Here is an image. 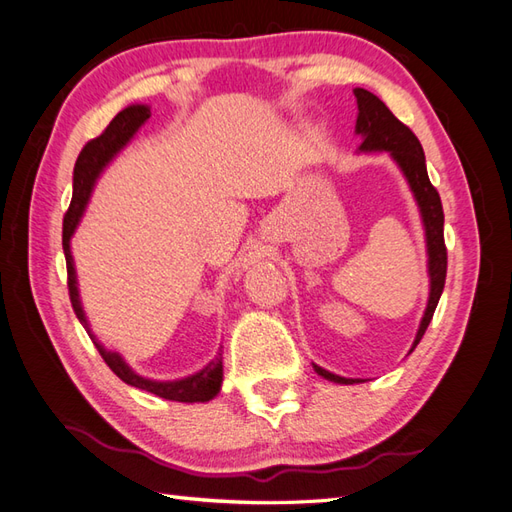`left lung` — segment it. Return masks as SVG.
<instances>
[{"label":"left lung","mask_w":512,"mask_h":512,"mask_svg":"<svg viewBox=\"0 0 512 512\" xmlns=\"http://www.w3.org/2000/svg\"><path fill=\"white\" fill-rule=\"evenodd\" d=\"M355 100H358V122H355V133L362 137L360 152H388L395 163L401 168L403 176L412 189L414 200H417L421 220L425 227V242H427V272H430V299H427V307L423 320L414 338L412 349H417L421 342L427 325L434 316V310L441 299L447 277V248L443 237V205L441 196H438L436 187L430 183L425 168V154L421 148V141L412 130L401 124L395 115L390 113L388 106L366 89H353ZM314 371L336 384H358L362 379H347L325 371L318 364H314Z\"/></svg>","instance_id":"1"}]
</instances>
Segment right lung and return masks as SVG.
Here are the masks:
<instances>
[{
	"label": "right lung",
	"mask_w": 512,
	"mask_h": 512,
	"mask_svg": "<svg viewBox=\"0 0 512 512\" xmlns=\"http://www.w3.org/2000/svg\"><path fill=\"white\" fill-rule=\"evenodd\" d=\"M148 117H150V106H146V104L126 106V109L117 113L111 120V124L104 128V133L100 137L91 139L89 144L78 154L76 165H74V196H71V205L65 213V220H63V251H65V261H67L69 299H71V307H74V312L82 323V327H85L87 334L91 336L95 349L100 351L102 360L109 364L111 371L120 377L122 382L146 390V392H152V395H157V397L170 399V401L205 403V401L216 397L220 392V386H222V353L220 351L216 358L202 368V371L189 375V377H183V379H174V382H154V379L141 377L124 362L120 353L106 351L102 344L95 340V336L89 329L85 310H82L80 294H78L76 268H74V257H71L69 240L78 227L82 213H85V207L91 198L93 185H95V181H98V176L102 174L106 165L113 161L115 154L135 137L137 130L148 122Z\"/></svg>",
	"instance_id": "add662e5"
}]
</instances>
